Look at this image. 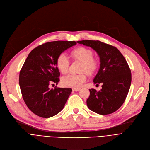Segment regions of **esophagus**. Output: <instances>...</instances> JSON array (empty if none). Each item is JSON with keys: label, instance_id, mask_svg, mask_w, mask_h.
<instances>
[{"label": "esophagus", "instance_id": "esophagus-1", "mask_svg": "<svg viewBox=\"0 0 150 150\" xmlns=\"http://www.w3.org/2000/svg\"><path fill=\"white\" fill-rule=\"evenodd\" d=\"M72 90L74 91H79L80 90V88H73Z\"/></svg>", "mask_w": 150, "mask_h": 150}]
</instances>
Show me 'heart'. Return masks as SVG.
I'll return each instance as SVG.
<instances>
[{
  "label": "heart",
  "mask_w": 150,
  "mask_h": 150,
  "mask_svg": "<svg viewBox=\"0 0 150 150\" xmlns=\"http://www.w3.org/2000/svg\"><path fill=\"white\" fill-rule=\"evenodd\" d=\"M70 56L75 61L81 62L80 71H86L89 75H93L99 67V62L93 57L91 50L79 47L70 51ZM56 65L57 69L63 74L67 73L69 67V62L66 56L61 54L56 58ZM86 80V74L83 72L79 75H68L62 78V83L64 86L73 88H79Z\"/></svg>",
  "instance_id": "heart-1"
}]
</instances>
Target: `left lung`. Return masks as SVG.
<instances>
[{"instance_id":"obj_1","label":"left lung","mask_w":150,"mask_h":150,"mask_svg":"<svg viewBox=\"0 0 150 150\" xmlns=\"http://www.w3.org/2000/svg\"><path fill=\"white\" fill-rule=\"evenodd\" d=\"M80 44L95 50L100 66L93 82L102 83V89H89L88 107L99 115L111 114L125 102L131 84V72L125 57L116 47L99 40H81Z\"/></svg>"}]
</instances>
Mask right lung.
<instances>
[{"label": "right lung", "mask_w": 150, "mask_h": 150, "mask_svg": "<svg viewBox=\"0 0 150 150\" xmlns=\"http://www.w3.org/2000/svg\"><path fill=\"white\" fill-rule=\"evenodd\" d=\"M76 44L75 41L45 43L32 50L25 59L19 73V86L24 102L36 115L48 118L63 109L72 90L49 86L59 81L57 57Z\"/></svg>", "instance_id": "add662e5"}]
</instances>
